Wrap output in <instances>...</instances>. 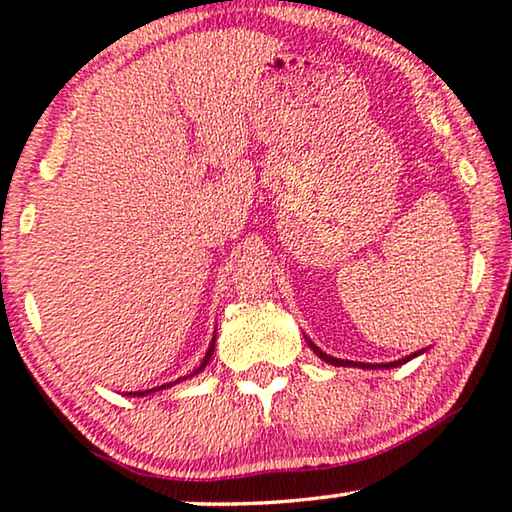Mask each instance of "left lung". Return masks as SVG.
Here are the masks:
<instances>
[{"mask_svg":"<svg viewBox=\"0 0 512 512\" xmlns=\"http://www.w3.org/2000/svg\"><path fill=\"white\" fill-rule=\"evenodd\" d=\"M308 345H311V348L315 350V355H318L320 359H325L327 364H334V366H350V364H352V366H362V369H364V366H366V369H371V366H373V364H355V362H348V359H336V357H329L327 352H322V350H320L318 345H315V343L308 341ZM422 352H424V350H420V352H413V355H410V357H403V359H399V362H390V364H376V366H378V369H380V366H383V369H394V366H401V364H406L408 359H413V357H417V355H422Z\"/></svg>","mask_w":512,"mask_h":512,"instance_id":"8db88e82","label":"left lung"}]
</instances>
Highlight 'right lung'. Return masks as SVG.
<instances>
[{
  "mask_svg": "<svg viewBox=\"0 0 512 512\" xmlns=\"http://www.w3.org/2000/svg\"><path fill=\"white\" fill-rule=\"evenodd\" d=\"M213 350H215V336H213V341H211V345H208V350H206V357H204V362L199 364V369H194V373H199L201 369H206V364H208V359H211V355H213ZM194 373H190V376L187 378H192ZM176 383H181V378L178 380H174V383H167V385H162V387H153V390H146V392H134V397H146V394H150V392H157V390H164V387H171V385H176ZM132 394V392H129Z\"/></svg>",
  "mask_w": 512,
  "mask_h": 512,
  "instance_id": "add662e5",
  "label": "right lung"
}]
</instances>
